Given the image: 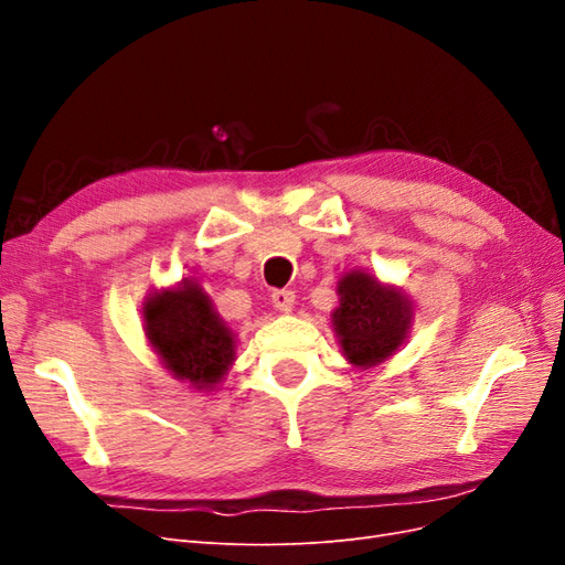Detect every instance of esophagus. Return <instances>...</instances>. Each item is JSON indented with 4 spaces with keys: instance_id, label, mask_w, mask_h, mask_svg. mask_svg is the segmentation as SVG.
Masks as SVG:
<instances>
[{
    "instance_id": "1",
    "label": "esophagus",
    "mask_w": 565,
    "mask_h": 565,
    "mask_svg": "<svg viewBox=\"0 0 565 565\" xmlns=\"http://www.w3.org/2000/svg\"><path fill=\"white\" fill-rule=\"evenodd\" d=\"M270 301L278 311L289 313V311H292V306H295V292H292V289H273Z\"/></svg>"
}]
</instances>
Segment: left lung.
Listing matches in <instances>:
<instances>
[{
  "label": "left lung",
  "mask_w": 565,
  "mask_h": 565,
  "mask_svg": "<svg viewBox=\"0 0 565 565\" xmlns=\"http://www.w3.org/2000/svg\"><path fill=\"white\" fill-rule=\"evenodd\" d=\"M334 332L344 355L358 367L377 365L396 351L409 328V306L396 289L367 273H349L339 282Z\"/></svg>",
  "instance_id": "1"
}]
</instances>
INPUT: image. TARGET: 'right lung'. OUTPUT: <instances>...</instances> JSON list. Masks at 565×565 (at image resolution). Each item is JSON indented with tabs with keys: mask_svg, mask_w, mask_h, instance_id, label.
I'll list each match as a JSON object with an SVG mask.
<instances>
[{
	"mask_svg": "<svg viewBox=\"0 0 565 565\" xmlns=\"http://www.w3.org/2000/svg\"><path fill=\"white\" fill-rule=\"evenodd\" d=\"M146 332L167 370L198 388H212L233 363V334L198 285L152 297L146 303Z\"/></svg>",
	"mask_w": 565,
	"mask_h": 565,
	"instance_id": "1",
	"label": "right lung"
}]
</instances>
